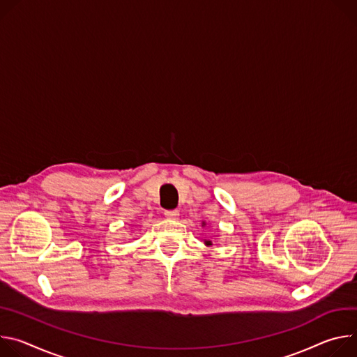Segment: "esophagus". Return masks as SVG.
<instances>
[{
  "instance_id": "1",
  "label": "esophagus",
  "mask_w": 357,
  "mask_h": 357,
  "mask_svg": "<svg viewBox=\"0 0 357 357\" xmlns=\"http://www.w3.org/2000/svg\"><path fill=\"white\" fill-rule=\"evenodd\" d=\"M165 215H166V218H167V220H178L180 213H178L177 210H172V211H166V213H165Z\"/></svg>"
}]
</instances>
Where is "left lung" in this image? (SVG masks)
I'll use <instances>...</instances> for the list:
<instances>
[{"label": "left lung", "instance_id": "obj_1", "mask_svg": "<svg viewBox=\"0 0 357 357\" xmlns=\"http://www.w3.org/2000/svg\"><path fill=\"white\" fill-rule=\"evenodd\" d=\"M203 227H206V222H204V221H203ZM206 245H207V247H211L213 243H211V241H206Z\"/></svg>", "mask_w": 357, "mask_h": 357}]
</instances>
